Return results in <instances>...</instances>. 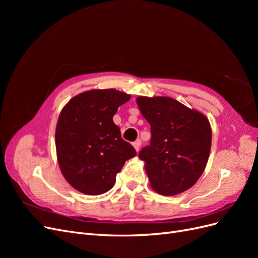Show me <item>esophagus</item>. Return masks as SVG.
I'll use <instances>...</instances> for the list:
<instances>
[{"mask_svg": "<svg viewBox=\"0 0 258 258\" xmlns=\"http://www.w3.org/2000/svg\"><path fill=\"white\" fill-rule=\"evenodd\" d=\"M132 145H134V147L136 148V151H137V152H139V150H140V145H141V141H140V140H137L136 142L132 143Z\"/></svg>", "mask_w": 258, "mask_h": 258, "instance_id": "obj_1", "label": "esophagus"}]
</instances>
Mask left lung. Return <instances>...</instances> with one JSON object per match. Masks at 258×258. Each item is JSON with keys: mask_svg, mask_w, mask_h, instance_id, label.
<instances>
[{"mask_svg": "<svg viewBox=\"0 0 258 258\" xmlns=\"http://www.w3.org/2000/svg\"><path fill=\"white\" fill-rule=\"evenodd\" d=\"M137 104L151 124V145L139 153L152 188L163 196L181 194L204 173L212 130L207 117L169 97H138Z\"/></svg>", "mask_w": 258, "mask_h": 258, "instance_id": "left-lung-1", "label": "left lung"}]
</instances>
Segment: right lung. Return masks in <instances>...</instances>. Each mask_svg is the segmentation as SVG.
Returning <instances> with one entry per match:
<instances>
[{
  "mask_svg": "<svg viewBox=\"0 0 258 258\" xmlns=\"http://www.w3.org/2000/svg\"><path fill=\"white\" fill-rule=\"evenodd\" d=\"M129 99L130 95L116 89H92L62 108L54 135L57 158L62 174L76 190L91 196L108 191L124 162L137 155L113 121Z\"/></svg>",
  "mask_w": 258,
  "mask_h": 258,
  "instance_id": "obj_1",
  "label": "right lung"
}]
</instances>
